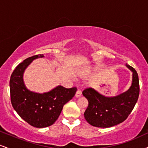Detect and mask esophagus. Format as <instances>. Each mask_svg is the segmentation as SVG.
<instances>
[{
    "label": "esophagus",
    "mask_w": 148,
    "mask_h": 148,
    "mask_svg": "<svg viewBox=\"0 0 148 148\" xmlns=\"http://www.w3.org/2000/svg\"><path fill=\"white\" fill-rule=\"evenodd\" d=\"M82 95V92L80 90H77V92H76V93H75V97H77V98H78V97H79L80 96Z\"/></svg>",
    "instance_id": "obj_1"
}]
</instances>
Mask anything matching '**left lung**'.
I'll use <instances>...</instances> for the list:
<instances>
[{"instance_id": "obj_1", "label": "left lung", "mask_w": 148, "mask_h": 148, "mask_svg": "<svg viewBox=\"0 0 148 148\" xmlns=\"http://www.w3.org/2000/svg\"><path fill=\"white\" fill-rule=\"evenodd\" d=\"M125 66L132 72V84L125 92L114 97L104 96L92 88L82 92L88 101L84 117L92 126L110 127L121 123L134 108L139 95L138 76L135 69Z\"/></svg>"}]
</instances>
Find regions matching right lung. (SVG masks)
<instances>
[{"instance_id": "1", "label": "right lung", "mask_w": 148, "mask_h": 148, "mask_svg": "<svg viewBox=\"0 0 148 148\" xmlns=\"http://www.w3.org/2000/svg\"><path fill=\"white\" fill-rule=\"evenodd\" d=\"M44 58L36 55L25 59L13 71L10 77L11 102L18 115L32 126L42 128L53 124L59 117L64 105L73 97L77 88L62 86L47 92L38 93L29 90L25 84L23 74L33 60Z\"/></svg>"}]
</instances>
